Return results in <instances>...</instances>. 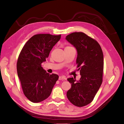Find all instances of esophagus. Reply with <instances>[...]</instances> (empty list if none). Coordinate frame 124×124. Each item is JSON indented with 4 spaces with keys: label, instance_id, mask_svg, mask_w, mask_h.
Listing matches in <instances>:
<instances>
[{
    "label": "esophagus",
    "instance_id": "obj_1",
    "mask_svg": "<svg viewBox=\"0 0 124 124\" xmlns=\"http://www.w3.org/2000/svg\"><path fill=\"white\" fill-rule=\"evenodd\" d=\"M59 80H66V77L64 76V75H62V76H60L59 77Z\"/></svg>",
    "mask_w": 124,
    "mask_h": 124
}]
</instances>
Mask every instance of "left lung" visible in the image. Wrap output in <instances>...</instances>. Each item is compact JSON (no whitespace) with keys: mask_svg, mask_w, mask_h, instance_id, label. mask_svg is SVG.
Returning <instances> with one entry per match:
<instances>
[{"mask_svg":"<svg viewBox=\"0 0 124 124\" xmlns=\"http://www.w3.org/2000/svg\"><path fill=\"white\" fill-rule=\"evenodd\" d=\"M77 50L76 63L81 78L67 79L72 87L67 97L74 106L81 107L93 101L103 81V54L98 42L83 32H74L66 37Z\"/></svg>","mask_w":124,"mask_h":124,"instance_id":"left-lung-1","label":"left lung"}]
</instances>
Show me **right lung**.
I'll return each instance as SVG.
<instances>
[{
  "label": "right lung",
  "instance_id": "add662e5",
  "mask_svg": "<svg viewBox=\"0 0 124 124\" xmlns=\"http://www.w3.org/2000/svg\"><path fill=\"white\" fill-rule=\"evenodd\" d=\"M61 35L38 34L31 37L20 52L17 71L25 96L33 103L49 97L58 79V75L50 74L41 67Z\"/></svg>",
  "mask_w": 124,
  "mask_h": 124
}]
</instances>
